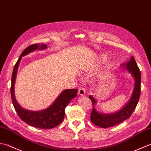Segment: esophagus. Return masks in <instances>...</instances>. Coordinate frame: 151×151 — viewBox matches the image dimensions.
<instances>
[{"label": "esophagus", "mask_w": 151, "mask_h": 151, "mask_svg": "<svg viewBox=\"0 0 151 151\" xmlns=\"http://www.w3.org/2000/svg\"><path fill=\"white\" fill-rule=\"evenodd\" d=\"M78 94L80 96H84L85 94V90L83 87H80L79 88V91H78Z\"/></svg>", "instance_id": "esophagus-1"}]
</instances>
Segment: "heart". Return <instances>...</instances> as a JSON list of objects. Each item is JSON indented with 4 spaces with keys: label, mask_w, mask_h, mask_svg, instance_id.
Here are the masks:
<instances>
[{
    "label": "heart",
    "mask_w": 151,
    "mask_h": 151,
    "mask_svg": "<svg viewBox=\"0 0 151 151\" xmlns=\"http://www.w3.org/2000/svg\"><path fill=\"white\" fill-rule=\"evenodd\" d=\"M107 58V57L106 56V55H101V56L100 57V60L101 61V62H103V61L106 60Z\"/></svg>",
    "instance_id": "heart-1"
}]
</instances>
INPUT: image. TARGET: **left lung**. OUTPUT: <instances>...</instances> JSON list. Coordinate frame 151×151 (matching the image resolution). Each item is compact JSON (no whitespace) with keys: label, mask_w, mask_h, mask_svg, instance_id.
<instances>
[{"label":"left lung","mask_w":151,"mask_h":151,"mask_svg":"<svg viewBox=\"0 0 151 151\" xmlns=\"http://www.w3.org/2000/svg\"><path fill=\"white\" fill-rule=\"evenodd\" d=\"M121 66L130 73L135 81L134 87L130 100L121 109L113 113H104L98 111L94 107L95 104L96 103V99L92 95L89 96L93 106L91 114V121L95 125L100 128H106L113 127L128 119L136 109L139 99L141 93V73L134 57L132 56L130 60L128 63L122 64Z\"/></svg>","instance_id":"1"}]
</instances>
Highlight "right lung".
Returning <instances> with one entry per match:
<instances>
[{"label":"right lung","mask_w":151,"mask_h":151,"mask_svg":"<svg viewBox=\"0 0 151 151\" xmlns=\"http://www.w3.org/2000/svg\"><path fill=\"white\" fill-rule=\"evenodd\" d=\"M46 48H47L46 44H36L29 45L22 52L14 68L10 88L12 101L18 116L27 124L42 129L55 128L63 122L66 107L72 99L76 97L77 93L78 91V89L77 88L66 89L63 91L50 107L41 111H31L24 109L17 102L15 96L14 87L18 66L19 65L21 58L24 55H28L34 51L44 50Z\"/></svg>","instance_id":"obj_1"}]
</instances>
